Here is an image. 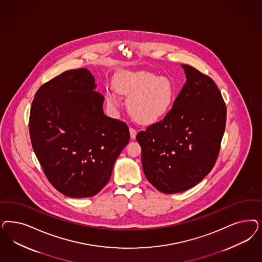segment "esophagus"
Listing matches in <instances>:
<instances>
[{
  "label": "esophagus",
  "instance_id": "obj_1",
  "mask_svg": "<svg viewBox=\"0 0 262 262\" xmlns=\"http://www.w3.org/2000/svg\"><path fill=\"white\" fill-rule=\"evenodd\" d=\"M130 137H131V139H135L136 136H137V130H136L135 128H133V127H130Z\"/></svg>",
  "mask_w": 262,
  "mask_h": 262
}]
</instances>
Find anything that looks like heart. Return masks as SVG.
Instances as JSON below:
<instances>
[{
  "label": "heart",
  "mask_w": 262,
  "mask_h": 262,
  "mask_svg": "<svg viewBox=\"0 0 262 262\" xmlns=\"http://www.w3.org/2000/svg\"><path fill=\"white\" fill-rule=\"evenodd\" d=\"M116 91L129 96L128 109L142 122H150L161 118L169 108L172 96V84L169 79L150 72L125 73L115 81ZM111 104L117 101L116 93L107 92Z\"/></svg>",
  "instance_id": "1"
}]
</instances>
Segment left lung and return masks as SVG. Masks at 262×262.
Here are the masks:
<instances>
[{"label": "left lung", "mask_w": 262, "mask_h": 262, "mask_svg": "<svg viewBox=\"0 0 262 262\" xmlns=\"http://www.w3.org/2000/svg\"><path fill=\"white\" fill-rule=\"evenodd\" d=\"M186 83L164 118L137 134L145 178L164 194L186 191L213 169L227 106L211 78L182 64Z\"/></svg>", "instance_id": "left-lung-1"}]
</instances>
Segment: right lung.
<instances>
[{
    "instance_id": "right-lung-1",
    "label": "right lung",
    "mask_w": 262,
    "mask_h": 262,
    "mask_svg": "<svg viewBox=\"0 0 262 262\" xmlns=\"http://www.w3.org/2000/svg\"><path fill=\"white\" fill-rule=\"evenodd\" d=\"M86 68L68 70L43 84L32 103L29 130L43 172L70 198L98 194L130 140L126 123L103 113Z\"/></svg>"
}]
</instances>
